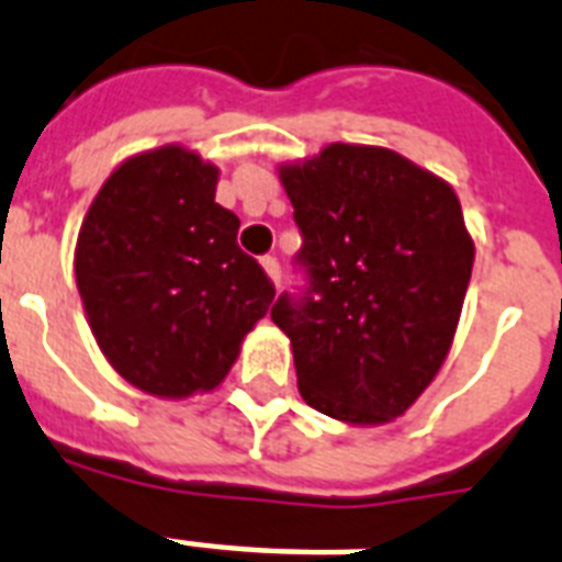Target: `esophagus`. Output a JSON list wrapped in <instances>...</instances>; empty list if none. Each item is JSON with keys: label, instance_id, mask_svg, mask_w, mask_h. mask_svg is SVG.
Here are the masks:
<instances>
[{"label": "esophagus", "instance_id": "34e87169", "mask_svg": "<svg viewBox=\"0 0 562 562\" xmlns=\"http://www.w3.org/2000/svg\"><path fill=\"white\" fill-rule=\"evenodd\" d=\"M262 268H265V273L271 277L273 285H280V262H277L273 256H262Z\"/></svg>", "mask_w": 562, "mask_h": 562}]
</instances>
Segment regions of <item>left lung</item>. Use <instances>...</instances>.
<instances>
[{"label":"left lung","instance_id":"obj_1","mask_svg":"<svg viewBox=\"0 0 562 562\" xmlns=\"http://www.w3.org/2000/svg\"><path fill=\"white\" fill-rule=\"evenodd\" d=\"M308 289L282 294L300 396L350 426L417 402L449 356L475 245L454 189L379 145H326L280 166Z\"/></svg>","mask_w":562,"mask_h":562}]
</instances>
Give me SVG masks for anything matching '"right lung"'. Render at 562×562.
<instances>
[{
  "instance_id": "1",
  "label": "right lung",
  "mask_w": 562,
  "mask_h": 562,
  "mask_svg": "<svg viewBox=\"0 0 562 562\" xmlns=\"http://www.w3.org/2000/svg\"><path fill=\"white\" fill-rule=\"evenodd\" d=\"M218 169L183 145L127 157L83 215L75 282L104 359L160 400L215 391L273 285L215 203Z\"/></svg>"
}]
</instances>
